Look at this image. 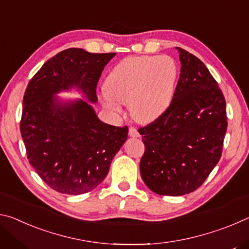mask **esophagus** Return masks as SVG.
I'll list each match as a JSON object with an SVG mask.
<instances>
[{
    "label": "esophagus",
    "mask_w": 249,
    "mask_h": 249,
    "mask_svg": "<svg viewBox=\"0 0 249 249\" xmlns=\"http://www.w3.org/2000/svg\"><path fill=\"white\" fill-rule=\"evenodd\" d=\"M128 135L130 137H138L140 136V133H138V130L134 127V126H130L128 128Z\"/></svg>",
    "instance_id": "1"
}]
</instances>
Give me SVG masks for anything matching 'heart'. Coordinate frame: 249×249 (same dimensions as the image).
<instances>
[{"instance_id":"obj_1","label":"heart","mask_w":249,"mask_h":249,"mask_svg":"<svg viewBox=\"0 0 249 249\" xmlns=\"http://www.w3.org/2000/svg\"><path fill=\"white\" fill-rule=\"evenodd\" d=\"M177 79L178 67L169 56L126 58L107 75L103 107L120 113V103L128 104L135 120L148 123L169 107Z\"/></svg>"}]
</instances>
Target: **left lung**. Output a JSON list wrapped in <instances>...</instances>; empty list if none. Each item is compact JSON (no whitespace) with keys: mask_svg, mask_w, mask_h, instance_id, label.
<instances>
[{"mask_svg":"<svg viewBox=\"0 0 249 249\" xmlns=\"http://www.w3.org/2000/svg\"><path fill=\"white\" fill-rule=\"evenodd\" d=\"M178 50L180 78L169 107L138 128L145 145L142 178L160 196H183L201 187L221 158L227 128L216 80L195 54Z\"/></svg>","mask_w":249,"mask_h":249,"instance_id":"1","label":"left lung"}]
</instances>
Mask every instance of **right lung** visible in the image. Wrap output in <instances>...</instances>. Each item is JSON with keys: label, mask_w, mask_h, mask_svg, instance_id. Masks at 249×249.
<instances>
[{"label": "right lung", "mask_w": 249, "mask_h": 249, "mask_svg": "<svg viewBox=\"0 0 249 249\" xmlns=\"http://www.w3.org/2000/svg\"><path fill=\"white\" fill-rule=\"evenodd\" d=\"M114 56L62 50L45 62L25 91L19 127L27 159L57 192L78 196L93 190L127 140V126L101 122L88 101L60 103L53 96L77 87L95 103L101 73Z\"/></svg>", "instance_id": "obj_1"}]
</instances>
